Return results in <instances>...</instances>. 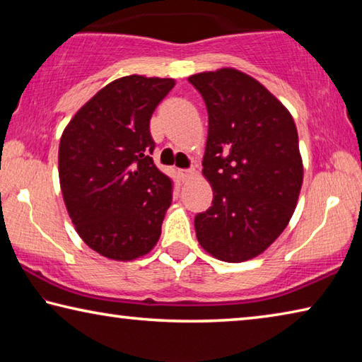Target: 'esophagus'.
I'll return each mask as SVG.
<instances>
[{
    "label": "esophagus",
    "mask_w": 362,
    "mask_h": 362,
    "mask_svg": "<svg viewBox=\"0 0 362 362\" xmlns=\"http://www.w3.org/2000/svg\"><path fill=\"white\" fill-rule=\"evenodd\" d=\"M194 174H196V170H194L193 168H189V169H182V170H180V177H182V180H189Z\"/></svg>",
    "instance_id": "34e87169"
}]
</instances>
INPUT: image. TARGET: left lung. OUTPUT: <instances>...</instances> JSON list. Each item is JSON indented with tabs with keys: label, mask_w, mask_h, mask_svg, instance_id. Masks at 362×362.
<instances>
[{
	"label": "left lung",
	"mask_w": 362,
	"mask_h": 362,
	"mask_svg": "<svg viewBox=\"0 0 362 362\" xmlns=\"http://www.w3.org/2000/svg\"><path fill=\"white\" fill-rule=\"evenodd\" d=\"M209 115L203 174L212 206L194 217L196 238L218 260L262 254L297 206L303 166L291 113L263 86L233 69L188 78Z\"/></svg>",
	"instance_id": "1"
}]
</instances>
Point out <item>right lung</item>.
I'll return each mask as SVG.
<instances>
[{"mask_svg":"<svg viewBox=\"0 0 362 362\" xmlns=\"http://www.w3.org/2000/svg\"><path fill=\"white\" fill-rule=\"evenodd\" d=\"M170 78L131 75L99 90L65 127L59 177L66 211L90 249L113 260L148 254L174 182L153 163L150 119Z\"/></svg>","mask_w":362,"mask_h":362,"instance_id":"right-lung-1","label":"right lung"}]
</instances>
